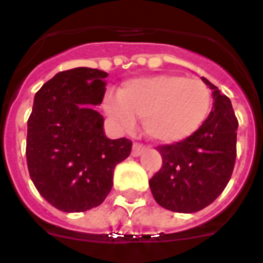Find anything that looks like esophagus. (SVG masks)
Masks as SVG:
<instances>
[{"label": "esophagus", "instance_id": "obj_1", "mask_svg": "<svg viewBox=\"0 0 263 263\" xmlns=\"http://www.w3.org/2000/svg\"><path fill=\"white\" fill-rule=\"evenodd\" d=\"M144 148H146V146H144L143 143H138V142H135L134 146H132V156L134 157L140 156V154L144 152Z\"/></svg>", "mask_w": 263, "mask_h": 263}]
</instances>
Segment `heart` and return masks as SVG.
I'll return each instance as SVG.
<instances>
[{"mask_svg": "<svg viewBox=\"0 0 263 263\" xmlns=\"http://www.w3.org/2000/svg\"><path fill=\"white\" fill-rule=\"evenodd\" d=\"M212 107V91L199 79L157 75L128 80L119 97L107 95L105 109L124 128L136 117L153 139L175 143L199 129Z\"/></svg>", "mask_w": 263, "mask_h": 263, "instance_id": "obj_1", "label": "heart"}]
</instances>
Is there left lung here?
<instances>
[{
	"label": "left lung",
	"instance_id": "1",
	"mask_svg": "<svg viewBox=\"0 0 263 263\" xmlns=\"http://www.w3.org/2000/svg\"><path fill=\"white\" fill-rule=\"evenodd\" d=\"M213 90V109L199 129L187 139L157 150L162 166L148 180L154 199L176 213L199 212L220 196L236 161L237 119L231 99L202 78Z\"/></svg>",
	"mask_w": 263,
	"mask_h": 263
}]
</instances>
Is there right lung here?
Returning a JSON list of instances; mask_svg holds the SVG:
<instances>
[{"mask_svg":"<svg viewBox=\"0 0 263 263\" xmlns=\"http://www.w3.org/2000/svg\"><path fill=\"white\" fill-rule=\"evenodd\" d=\"M106 72L73 68L59 72L35 94L27 124V166L45 199L65 213L102 203L116 165L131 154L127 138L111 140L94 110L105 95Z\"/></svg>","mask_w":263,"mask_h":263,"instance_id":"1","label":"right lung"}]
</instances>
